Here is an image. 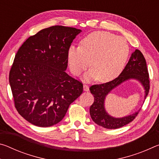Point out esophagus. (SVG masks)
I'll return each mask as SVG.
<instances>
[{
  "label": "esophagus",
  "instance_id": "34e87169",
  "mask_svg": "<svg viewBox=\"0 0 159 159\" xmlns=\"http://www.w3.org/2000/svg\"><path fill=\"white\" fill-rule=\"evenodd\" d=\"M83 90L84 91H89V86L87 85H83Z\"/></svg>",
  "mask_w": 159,
  "mask_h": 159
}]
</instances>
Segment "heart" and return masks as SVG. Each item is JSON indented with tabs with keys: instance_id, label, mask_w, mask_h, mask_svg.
Instances as JSON below:
<instances>
[{
	"instance_id": "heart-1",
	"label": "heart",
	"mask_w": 159,
	"mask_h": 159,
	"mask_svg": "<svg viewBox=\"0 0 159 159\" xmlns=\"http://www.w3.org/2000/svg\"><path fill=\"white\" fill-rule=\"evenodd\" d=\"M129 53L130 48L124 38L99 31L83 38L80 47L71 45L67 51V60L71 73L76 76L88 68L90 60L92 68L85 74L84 79L108 82L121 73Z\"/></svg>"
}]
</instances>
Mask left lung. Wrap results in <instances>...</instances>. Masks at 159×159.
<instances>
[{"label":"left lung","instance_id":"left-lung-1","mask_svg":"<svg viewBox=\"0 0 159 159\" xmlns=\"http://www.w3.org/2000/svg\"><path fill=\"white\" fill-rule=\"evenodd\" d=\"M130 80H137L142 85L144 90V99H146L149 90V73L146 60L139 50H135L132 53L125 69L116 79L103 84L92 85L90 88V93L94 96V102L90 106V114L96 124L107 129L119 128L133 121L137 116L140 109L133 114L119 118L109 114L105 109L107 96L118 86Z\"/></svg>","mask_w":159,"mask_h":159}]
</instances>
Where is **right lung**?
Here are the masks:
<instances>
[{
    "instance_id": "add662e5",
    "label": "right lung",
    "mask_w": 159,
    "mask_h": 159,
    "mask_svg": "<svg viewBox=\"0 0 159 159\" xmlns=\"http://www.w3.org/2000/svg\"><path fill=\"white\" fill-rule=\"evenodd\" d=\"M80 32L68 26H50L26 39L16 54L9 82L15 108L31 124H57L82 94V83L65 71L67 51Z\"/></svg>"
}]
</instances>
